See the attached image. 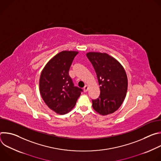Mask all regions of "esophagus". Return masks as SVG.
Here are the masks:
<instances>
[{"mask_svg": "<svg viewBox=\"0 0 161 161\" xmlns=\"http://www.w3.org/2000/svg\"><path fill=\"white\" fill-rule=\"evenodd\" d=\"M83 90H84L85 92H86L87 90H88V86H87V85H85V87L83 88Z\"/></svg>", "mask_w": 161, "mask_h": 161, "instance_id": "esophagus-1", "label": "esophagus"}]
</instances>
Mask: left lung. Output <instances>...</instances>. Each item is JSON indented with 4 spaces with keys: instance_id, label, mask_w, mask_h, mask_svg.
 I'll return each mask as SVG.
<instances>
[{
    "instance_id": "8db88e82",
    "label": "left lung",
    "mask_w": 161,
    "mask_h": 161,
    "mask_svg": "<svg viewBox=\"0 0 161 161\" xmlns=\"http://www.w3.org/2000/svg\"><path fill=\"white\" fill-rule=\"evenodd\" d=\"M86 57L96 71L101 93L92 99V107L102 115L111 114L122 105L127 90V77L122 65L106 53L89 52Z\"/></svg>"
}]
</instances>
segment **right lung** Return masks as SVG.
I'll use <instances>...</instances> for the list:
<instances>
[{
    "instance_id": "obj_1",
    "label": "right lung",
    "mask_w": 161,
    "mask_h": 161,
    "mask_svg": "<svg viewBox=\"0 0 161 161\" xmlns=\"http://www.w3.org/2000/svg\"><path fill=\"white\" fill-rule=\"evenodd\" d=\"M78 53L73 51L60 52L46 65L40 76L39 90L42 99L52 110L60 114L70 111L83 92L75 86L69 75Z\"/></svg>"
}]
</instances>
